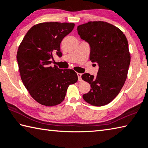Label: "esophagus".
<instances>
[{"instance_id":"34e87169","label":"esophagus","mask_w":148,"mask_h":148,"mask_svg":"<svg viewBox=\"0 0 148 148\" xmlns=\"http://www.w3.org/2000/svg\"><path fill=\"white\" fill-rule=\"evenodd\" d=\"M77 76H78V78H79V81L81 82L82 81V78H81V76H82V74L80 73H77Z\"/></svg>"}]
</instances>
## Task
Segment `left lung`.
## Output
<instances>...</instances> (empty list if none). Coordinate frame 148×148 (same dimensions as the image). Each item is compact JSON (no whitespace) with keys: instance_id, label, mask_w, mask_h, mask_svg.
Wrapping results in <instances>:
<instances>
[{"instance_id":"1","label":"left lung","mask_w":148,"mask_h":148,"mask_svg":"<svg viewBox=\"0 0 148 148\" xmlns=\"http://www.w3.org/2000/svg\"><path fill=\"white\" fill-rule=\"evenodd\" d=\"M77 31L90 44V60L99 67L95 77L89 73L82 75L91 86L83 99L95 106H105L118 95L127 79L131 60L127 40L117 27L104 21L79 25Z\"/></svg>"}]
</instances>
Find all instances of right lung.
<instances>
[{
    "label": "right lung",
    "mask_w": 148,
    "mask_h": 148,
    "mask_svg": "<svg viewBox=\"0 0 148 148\" xmlns=\"http://www.w3.org/2000/svg\"><path fill=\"white\" fill-rule=\"evenodd\" d=\"M74 23L42 22L28 30L19 45L16 60L22 81L32 98L46 106L64 100L70 84L77 82L76 72L51 64L53 55L62 56L61 41L72 32Z\"/></svg>",
    "instance_id": "obj_1"
}]
</instances>
